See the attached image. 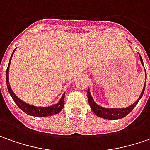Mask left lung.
<instances>
[{"instance_id":"left-lung-1","label":"left lung","mask_w":150,"mask_h":150,"mask_svg":"<svg viewBox=\"0 0 150 150\" xmlns=\"http://www.w3.org/2000/svg\"><path fill=\"white\" fill-rule=\"evenodd\" d=\"M139 57H140V61H141V64H143V59L139 54ZM145 75H146V70H145ZM146 79V78H145ZM144 89H145V85L143 88L142 93L140 96L139 97V99L137 100L136 102H134L132 105L129 106L127 108H124V109H106V108H103L101 106L98 105L97 104L95 103V101L93 100V98L91 97V92L87 91V94H88V100H89V105L91 106V110H93V112L96 114L97 116L100 117V118H104V119H107V120H118V119H122L124 117H125L127 115H129L130 112H131L134 108L138 104V102L139 101V100L141 99V97L144 95Z\"/></svg>"}]
</instances>
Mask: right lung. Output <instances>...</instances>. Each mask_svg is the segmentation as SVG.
<instances>
[{"label": "right lung", "instance_id": "1", "mask_svg": "<svg viewBox=\"0 0 150 150\" xmlns=\"http://www.w3.org/2000/svg\"><path fill=\"white\" fill-rule=\"evenodd\" d=\"M15 50H16V49L14 50L13 53H12L11 56L7 70H6V75L8 91H9L11 96L12 97L15 103L18 105V107L21 110H23L25 114H27L29 115H32V116L35 117H46L58 114L59 112L61 111V110L63 109V107L65 105V94L62 96L60 100L59 101V103H57L54 105L49 106V107H36V106L30 105H28V104L23 102L21 100H20L18 97L14 94L11 88V86H10V83H9V67H10L11 60V58H12V55H13Z\"/></svg>", "mask_w": 150, "mask_h": 150}]
</instances>
